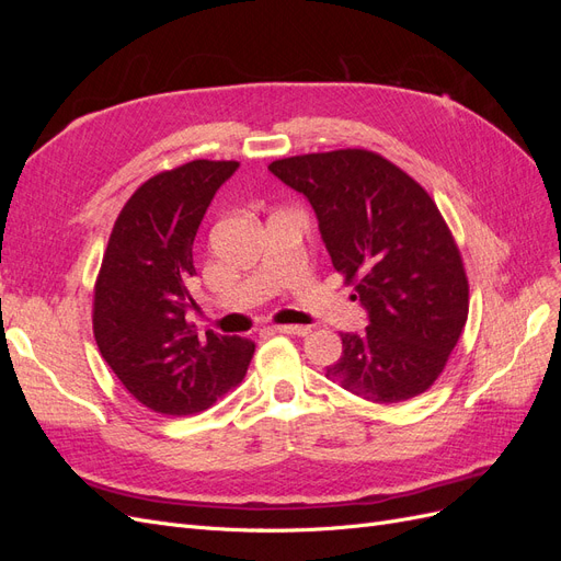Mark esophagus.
Masks as SVG:
<instances>
[{
  "instance_id": "obj_1",
  "label": "esophagus",
  "mask_w": 561,
  "mask_h": 561,
  "mask_svg": "<svg viewBox=\"0 0 561 561\" xmlns=\"http://www.w3.org/2000/svg\"><path fill=\"white\" fill-rule=\"evenodd\" d=\"M274 330L280 334H295V336H307L311 332V328L307 325H276Z\"/></svg>"
}]
</instances>
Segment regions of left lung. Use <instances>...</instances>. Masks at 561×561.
I'll return each mask as SVG.
<instances>
[{
	"instance_id": "1",
	"label": "left lung",
	"mask_w": 561,
	"mask_h": 561,
	"mask_svg": "<svg viewBox=\"0 0 561 561\" xmlns=\"http://www.w3.org/2000/svg\"><path fill=\"white\" fill-rule=\"evenodd\" d=\"M268 171L309 198L334 268L369 313L365 334H342L328 377L379 404L426 393L470 307L461 250L431 194L355 147L278 159Z\"/></svg>"
}]
</instances>
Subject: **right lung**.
Returning <instances> with one entry per match:
<instances>
[{
    "label": "right lung",
    "instance_id": "right-lung-1",
    "mask_svg": "<svg viewBox=\"0 0 561 561\" xmlns=\"http://www.w3.org/2000/svg\"><path fill=\"white\" fill-rule=\"evenodd\" d=\"M239 161L196 159L142 182L118 213L93 287V336L128 393L165 416L208 410L245 377L254 342L186 320L194 239Z\"/></svg>",
    "mask_w": 561,
    "mask_h": 561
}]
</instances>
